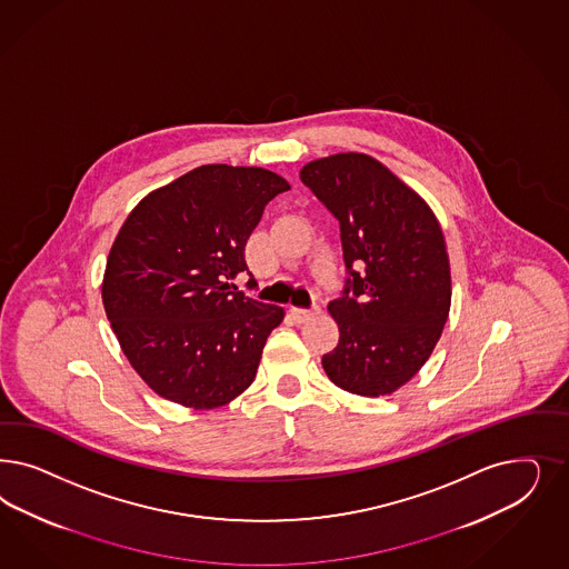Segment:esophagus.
Returning <instances> with one entry per match:
<instances>
[{
    "label": "esophagus",
    "instance_id": "34e87169",
    "mask_svg": "<svg viewBox=\"0 0 569 569\" xmlns=\"http://www.w3.org/2000/svg\"><path fill=\"white\" fill-rule=\"evenodd\" d=\"M289 312L293 316L295 322L301 325V322H308L310 318H313L316 313L320 312V308H318V306H313L310 310H308V308H291Z\"/></svg>",
    "mask_w": 569,
    "mask_h": 569
}]
</instances>
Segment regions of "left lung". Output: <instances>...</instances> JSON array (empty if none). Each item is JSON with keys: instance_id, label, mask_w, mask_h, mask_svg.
<instances>
[{"instance_id": "8db88e82", "label": "left lung", "mask_w": 569, "mask_h": 569, "mask_svg": "<svg viewBox=\"0 0 569 569\" xmlns=\"http://www.w3.org/2000/svg\"><path fill=\"white\" fill-rule=\"evenodd\" d=\"M301 182L339 220L343 291L329 303L337 348L330 381L377 398L427 362L450 312V263L427 202L368 154L341 152L301 169Z\"/></svg>"}]
</instances>
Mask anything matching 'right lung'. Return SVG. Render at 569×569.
Segmentation results:
<instances>
[{
	"instance_id": "1",
	"label": "right lung",
	"mask_w": 569,
	"mask_h": 569,
	"mask_svg": "<svg viewBox=\"0 0 569 569\" xmlns=\"http://www.w3.org/2000/svg\"><path fill=\"white\" fill-rule=\"evenodd\" d=\"M291 186L261 167L201 166L150 192L112 242L102 301L150 389L188 408L234 400L256 379L284 310L228 280L266 204Z\"/></svg>"
}]
</instances>
